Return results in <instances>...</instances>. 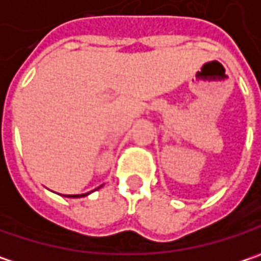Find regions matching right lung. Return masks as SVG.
<instances>
[{
    "instance_id": "obj_1",
    "label": "right lung",
    "mask_w": 261,
    "mask_h": 261,
    "mask_svg": "<svg viewBox=\"0 0 261 261\" xmlns=\"http://www.w3.org/2000/svg\"><path fill=\"white\" fill-rule=\"evenodd\" d=\"M99 189V187H98ZM87 195H90V192L89 193H83V195H62V196H65V197H84V196H87Z\"/></svg>"
}]
</instances>
